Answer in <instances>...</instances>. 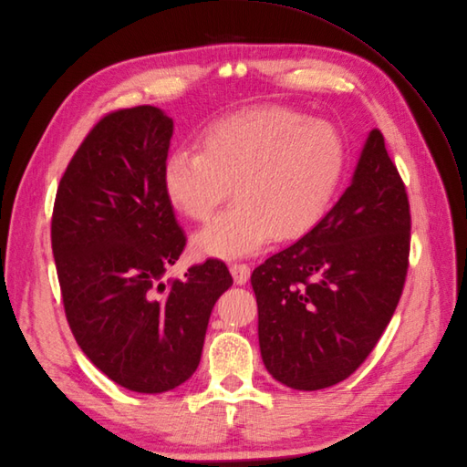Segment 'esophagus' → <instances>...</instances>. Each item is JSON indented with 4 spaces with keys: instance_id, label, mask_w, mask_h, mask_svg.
<instances>
[{
    "instance_id": "34e87169",
    "label": "esophagus",
    "mask_w": 467,
    "mask_h": 467,
    "mask_svg": "<svg viewBox=\"0 0 467 467\" xmlns=\"http://www.w3.org/2000/svg\"><path fill=\"white\" fill-rule=\"evenodd\" d=\"M230 273H232L235 285H244L246 281H249V277H251V267L246 265V264L235 262V264L230 265Z\"/></svg>"
}]
</instances>
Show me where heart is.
<instances>
[{"instance_id":"heart-1","label":"heart","mask_w":467,"mask_h":467,"mask_svg":"<svg viewBox=\"0 0 467 467\" xmlns=\"http://www.w3.org/2000/svg\"><path fill=\"white\" fill-rule=\"evenodd\" d=\"M198 145L166 161L170 203L192 221H207L230 186L235 198L194 235L200 256L241 258L262 251L271 237H306L330 213L345 171L339 131L288 107H253L213 120Z\"/></svg>"}]
</instances>
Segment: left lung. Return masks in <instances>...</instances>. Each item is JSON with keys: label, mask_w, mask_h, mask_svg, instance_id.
I'll return each instance as SVG.
<instances>
[{"label": "left lung", "mask_w": 467, "mask_h": 467, "mask_svg": "<svg viewBox=\"0 0 467 467\" xmlns=\"http://www.w3.org/2000/svg\"><path fill=\"white\" fill-rule=\"evenodd\" d=\"M409 241L405 184L375 128L324 221L253 271L260 352L273 379L320 390L362 366L398 307Z\"/></svg>", "instance_id": "1"}]
</instances>
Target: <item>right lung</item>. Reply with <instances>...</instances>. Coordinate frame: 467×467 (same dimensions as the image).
<instances>
[{"label":"right lung","instance_id":"add662e5","mask_svg":"<svg viewBox=\"0 0 467 467\" xmlns=\"http://www.w3.org/2000/svg\"><path fill=\"white\" fill-rule=\"evenodd\" d=\"M173 120L152 105L109 113L60 181L52 254L77 345L117 385L177 389L200 366L211 311L234 285L224 262L163 283L186 244L163 190Z\"/></svg>","mask_w":467,"mask_h":467}]
</instances>
